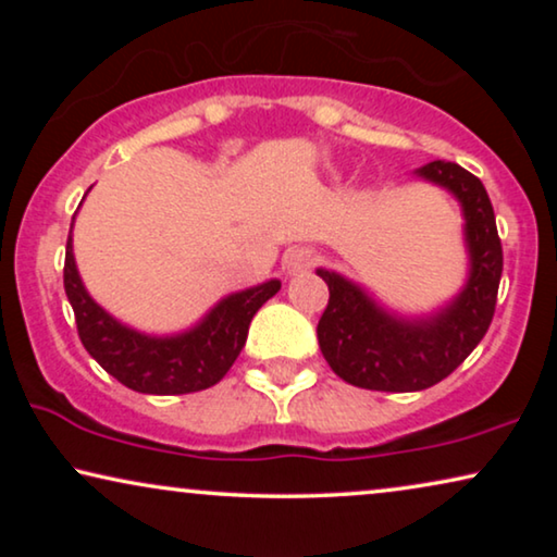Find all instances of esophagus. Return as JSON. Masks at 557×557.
I'll list each match as a JSON object with an SVG mask.
<instances>
[{
  "mask_svg": "<svg viewBox=\"0 0 557 557\" xmlns=\"http://www.w3.org/2000/svg\"><path fill=\"white\" fill-rule=\"evenodd\" d=\"M317 263V253L311 248H292L288 253L284 256V269L288 273H301V271H309L311 265Z\"/></svg>",
  "mask_w": 557,
  "mask_h": 557,
  "instance_id": "1",
  "label": "esophagus"
}]
</instances>
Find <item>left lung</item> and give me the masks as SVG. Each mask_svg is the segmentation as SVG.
Wrapping results in <instances>:
<instances>
[{
	"mask_svg": "<svg viewBox=\"0 0 557 557\" xmlns=\"http://www.w3.org/2000/svg\"><path fill=\"white\" fill-rule=\"evenodd\" d=\"M459 197L467 218L469 281L463 292L431 319H395L339 273L322 271L330 304L317 334L330 368L355 387L413 393L441 383L467 360L490 330L502 278V240L482 180L454 162H431L418 170Z\"/></svg>",
	"mask_w": 557,
	"mask_h": 557,
	"instance_id": "8db88e82",
	"label": "left lung"
}]
</instances>
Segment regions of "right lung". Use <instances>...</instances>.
<instances>
[{
    "label": "right lung",
    "mask_w": 557,
    "mask_h": 557,
    "mask_svg": "<svg viewBox=\"0 0 557 557\" xmlns=\"http://www.w3.org/2000/svg\"><path fill=\"white\" fill-rule=\"evenodd\" d=\"M63 284L88 355L121 385L149 395H185L220 383L246 345L250 319L281 288V281H265L227 296L195 330L177 337H147L119 324L90 299L75 269L71 235Z\"/></svg>",
    "instance_id": "1"
}]
</instances>
